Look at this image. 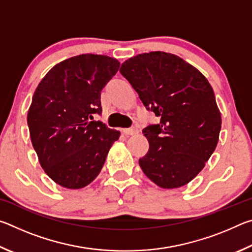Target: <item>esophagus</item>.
I'll use <instances>...</instances> for the list:
<instances>
[{
	"instance_id": "obj_1",
	"label": "esophagus",
	"mask_w": 252,
	"mask_h": 252,
	"mask_svg": "<svg viewBox=\"0 0 252 252\" xmlns=\"http://www.w3.org/2000/svg\"><path fill=\"white\" fill-rule=\"evenodd\" d=\"M123 133L126 135H134L138 133V129L136 127H129V129H123Z\"/></svg>"
}]
</instances>
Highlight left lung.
I'll use <instances>...</instances> for the list:
<instances>
[{
  "label": "left lung",
  "mask_w": 252,
  "mask_h": 252,
  "mask_svg": "<svg viewBox=\"0 0 252 252\" xmlns=\"http://www.w3.org/2000/svg\"><path fill=\"white\" fill-rule=\"evenodd\" d=\"M120 72L160 117L159 125L142 131L149 142L139 160L142 171L162 189L188 185L218 144L221 113L210 83L197 67L162 51L127 59Z\"/></svg>",
  "instance_id": "1"
}]
</instances>
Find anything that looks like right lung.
<instances>
[{"mask_svg": "<svg viewBox=\"0 0 252 252\" xmlns=\"http://www.w3.org/2000/svg\"><path fill=\"white\" fill-rule=\"evenodd\" d=\"M120 62L80 54L55 64L37 85L28 112L30 135L44 172L66 189H82L99 176L120 132L93 120L101 90Z\"/></svg>", "mask_w": 252, "mask_h": 252, "instance_id": "right-lung-1", "label": "right lung"}]
</instances>
